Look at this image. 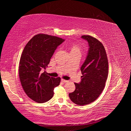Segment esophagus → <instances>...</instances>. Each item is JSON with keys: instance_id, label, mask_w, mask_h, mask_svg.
<instances>
[{"instance_id": "34e87169", "label": "esophagus", "mask_w": 131, "mask_h": 131, "mask_svg": "<svg viewBox=\"0 0 131 131\" xmlns=\"http://www.w3.org/2000/svg\"><path fill=\"white\" fill-rule=\"evenodd\" d=\"M61 81L63 82V83H67L68 81L66 80H64V79H61Z\"/></svg>"}]
</instances>
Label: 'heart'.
I'll use <instances>...</instances> for the list:
<instances>
[{
	"mask_svg": "<svg viewBox=\"0 0 131 131\" xmlns=\"http://www.w3.org/2000/svg\"><path fill=\"white\" fill-rule=\"evenodd\" d=\"M69 50L70 51V55L79 54L81 55V47L77 43H72L69 46Z\"/></svg>",
	"mask_w": 131,
	"mask_h": 131,
	"instance_id": "obj_1",
	"label": "heart"
}]
</instances>
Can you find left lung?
Returning a JSON list of instances; mask_svg holds the SVG:
<instances>
[{"label": "left lung", "mask_w": 131, "mask_h": 131, "mask_svg": "<svg viewBox=\"0 0 131 131\" xmlns=\"http://www.w3.org/2000/svg\"><path fill=\"white\" fill-rule=\"evenodd\" d=\"M81 37L89 46L87 58L81 67V80L74 83L76 89L69 94L73 102L84 106L94 102L105 88L108 73L107 54L100 41L89 35Z\"/></svg>", "instance_id": "left-lung-1"}]
</instances>
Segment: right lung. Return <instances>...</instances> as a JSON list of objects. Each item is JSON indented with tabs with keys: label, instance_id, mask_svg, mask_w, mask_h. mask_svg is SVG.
I'll return each mask as SVG.
<instances>
[{
	"label": "right lung",
	"instance_id": "obj_1",
	"mask_svg": "<svg viewBox=\"0 0 131 131\" xmlns=\"http://www.w3.org/2000/svg\"><path fill=\"white\" fill-rule=\"evenodd\" d=\"M64 41L60 37L40 34L33 37L24 48L19 61V77L24 91L35 102L50 100L54 88L60 84V77H50L44 70L58 46Z\"/></svg>",
	"mask_w": 131,
	"mask_h": 131
}]
</instances>
